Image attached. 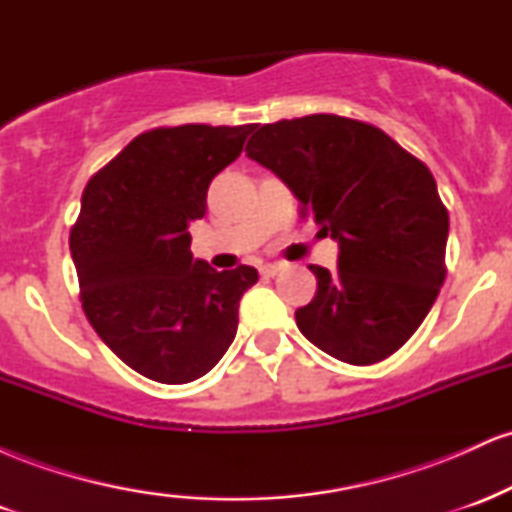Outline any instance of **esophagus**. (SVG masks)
<instances>
[{
	"label": "esophagus",
	"mask_w": 512,
	"mask_h": 512,
	"mask_svg": "<svg viewBox=\"0 0 512 512\" xmlns=\"http://www.w3.org/2000/svg\"><path fill=\"white\" fill-rule=\"evenodd\" d=\"M281 269H284V264H264V267H260V274L267 276V279H269V276L279 274Z\"/></svg>",
	"instance_id": "esophagus-1"
}]
</instances>
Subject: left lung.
<instances>
[{
  "label": "left lung",
  "instance_id": "left-lung-1",
  "mask_svg": "<svg viewBox=\"0 0 512 512\" xmlns=\"http://www.w3.org/2000/svg\"><path fill=\"white\" fill-rule=\"evenodd\" d=\"M245 151L339 243L337 272L310 264L317 293L296 310L298 330L351 366L395 354L448 272L450 216L426 163L383 129L325 113L257 127Z\"/></svg>",
  "mask_w": 512,
  "mask_h": 512
}]
</instances>
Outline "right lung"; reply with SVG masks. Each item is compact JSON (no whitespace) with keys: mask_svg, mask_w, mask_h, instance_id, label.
<instances>
[{"mask_svg":"<svg viewBox=\"0 0 512 512\" xmlns=\"http://www.w3.org/2000/svg\"><path fill=\"white\" fill-rule=\"evenodd\" d=\"M250 125L156 127L88 180L69 250L93 330L144 378L182 385L209 373L238 330L257 269L192 260L190 223Z\"/></svg>","mask_w":512,"mask_h":512,"instance_id":"1","label":"right lung"}]
</instances>
